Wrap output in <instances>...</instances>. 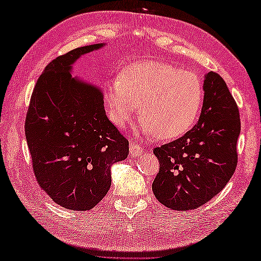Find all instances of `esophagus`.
<instances>
[{
    "instance_id": "obj_1",
    "label": "esophagus",
    "mask_w": 261,
    "mask_h": 261,
    "mask_svg": "<svg viewBox=\"0 0 261 261\" xmlns=\"http://www.w3.org/2000/svg\"><path fill=\"white\" fill-rule=\"evenodd\" d=\"M129 151H130V154H131V156L138 157V156H140V154H142V152H143V149H142V147H141L140 145H138V143L131 142V143H130Z\"/></svg>"
}]
</instances>
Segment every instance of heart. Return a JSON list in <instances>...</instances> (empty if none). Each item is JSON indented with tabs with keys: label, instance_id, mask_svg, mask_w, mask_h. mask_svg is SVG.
Masks as SVG:
<instances>
[{
	"label": "heart",
	"instance_id": "b5f03b06",
	"mask_svg": "<svg viewBox=\"0 0 261 261\" xmlns=\"http://www.w3.org/2000/svg\"><path fill=\"white\" fill-rule=\"evenodd\" d=\"M203 102L204 86L196 74L154 60L125 66L107 92L110 118L116 125L124 126L138 107L143 134L160 140L187 134Z\"/></svg>",
	"mask_w": 261,
	"mask_h": 261
}]
</instances>
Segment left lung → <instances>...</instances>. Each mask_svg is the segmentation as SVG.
Listing matches in <instances>:
<instances>
[{"instance_id":"1","label":"left lung","mask_w":261,"mask_h":261,"mask_svg":"<svg viewBox=\"0 0 261 261\" xmlns=\"http://www.w3.org/2000/svg\"><path fill=\"white\" fill-rule=\"evenodd\" d=\"M203 86L204 102L197 124L179 139L153 149L159 171L152 191L170 210L202 206L223 190L237 168L239 109L218 73L205 74Z\"/></svg>"}]
</instances>
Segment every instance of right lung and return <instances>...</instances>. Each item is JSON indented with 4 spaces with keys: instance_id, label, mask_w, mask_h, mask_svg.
Segmentation results:
<instances>
[{
    "instance_id": "add662e5",
    "label": "right lung",
    "mask_w": 261,
    "mask_h": 261,
    "mask_svg": "<svg viewBox=\"0 0 261 261\" xmlns=\"http://www.w3.org/2000/svg\"><path fill=\"white\" fill-rule=\"evenodd\" d=\"M103 46L76 48L51 60L36 83L25 116L39 186L73 211H88L102 201L111 187V165L129 153V141L105 114L102 92L70 75L82 55Z\"/></svg>"
}]
</instances>
